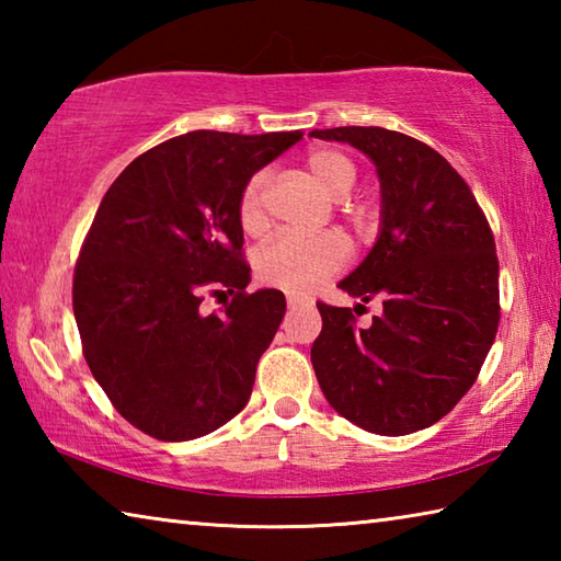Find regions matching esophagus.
<instances>
[{"label":"esophagus","mask_w":561,"mask_h":561,"mask_svg":"<svg viewBox=\"0 0 561 561\" xmlns=\"http://www.w3.org/2000/svg\"><path fill=\"white\" fill-rule=\"evenodd\" d=\"M287 304L289 309H297L304 307V304H311V297H304V294H287Z\"/></svg>","instance_id":"esophagus-1"}]
</instances>
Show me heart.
Here are the masks:
<instances>
[{
  "instance_id": "b5f03b06",
  "label": "heart",
  "mask_w": 561,
  "mask_h": 561,
  "mask_svg": "<svg viewBox=\"0 0 561 561\" xmlns=\"http://www.w3.org/2000/svg\"><path fill=\"white\" fill-rule=\"evenodd\" d=\"M309 173L331 197H344L356 185V165L348 156L334 148H317L307 158ZM267 178L254 175L240 197V225L247 234H260L267 227L264 207ZM348 262V244L339 232L294 234L284 232L262 247L254 270L270 287L287 291H309L334 277Z\"/></svg>"
}]
</instances>
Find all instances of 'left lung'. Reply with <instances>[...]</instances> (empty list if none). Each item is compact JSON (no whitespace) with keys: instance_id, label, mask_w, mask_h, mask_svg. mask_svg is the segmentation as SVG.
Segmentation results:
<instances>
[{"instance_id":"obj_1","label":"left lung","mask_w":561,"mask_h":561,"mask_svg":"<svg viewBox=\"0 0 561 561\" xmlns=\"http://www.w3.org/2000/svg\"><path fill=\"white\" fill-rule=\"evenodd\" d=\"M309 138L358 148L381 183L376 242L339 287L356 307L378 299L383 311L358 329L351 309L317 304V381L329 405L368 433L428 428L470 391L495 341V237L468 183L421 140L376 126Z\"/></svg>"}]
</instances>
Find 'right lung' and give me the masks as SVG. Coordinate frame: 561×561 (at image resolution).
Instances as JSON below:
<instances>
[{"label":"right lung","instance_id":"add662e5","mask_svg":"<svg viewBox=\"0 0 561 561\" xmlns=\"http://www.w3.org/2000/svg\"><path fill=\"white\" fill-rule=\"evenodd\" d=\"M299 130H193L113 180L73 272V317L103 393L158 440L203 438L242 411L282 324L277 289L247 294L240 197ZM233 299L205 316V293Z\"/></svg>","mask_w":561,"mask_h":561}]
</instances>
